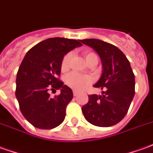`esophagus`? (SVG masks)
Wrapping results in <instances>:
<instances>
[{
	"label": "esophagus",
	"mask_w": 153,
	"mask_h": 153,
	"mask_svg": "<svg viewBox=\"0 0 153 153\" xmlns=\"http://www.w3.org/2000/svg\"><path fill=\"white\" fill-rule=\"evenodd\" d=\"M73 94L74 96H78V95L79 94V92L77 91V90H73Z\"/></svg>",
	"instance_id": "esophagus-1"
}]
</instances>
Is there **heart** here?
Wrapping results in <instances>:
<instances>
[{"mask_svg": "<svg viewBox=\"0 0 153 153\" xmlns=\"http://www.w3.org/2000/svg\"><path fill=\"white\" fill-rule=\"evenodd\" d=\"M84 55L87 63L89 60H91L93 58L97 57L96 54H94V53H89V52H84ZM70 56H71V54L69 53L64 57L61 64L62 69L65 70V69L68 68ZM65 81L66 84H68L69 87L73 88L74 89H78V90H82V89L85 88L87 86H88L89 84H91L92 79L88 75L81 74L76 73V72H73V73H70L66 76Z\"/></svg>", "mask_w": 153, "mask_h": 153, "instance_id": "heart-1", "label": "heart"}]
</instances>
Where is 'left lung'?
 Instances as JSON below:
<instances>
[{
  "label": "left lung",
  "instance_id": "obj_1",
  "mask_svg": "<svg viewBox=\"0 0 153 153\" xmlns=\"http://www.w3.org/2000/svg\"><path fill=\"white\" fill-rule=\"evenodd\" d=\"M80 41L93 48L100 57L102 74L94 87L103 90L101 95H89L82 112L91 124L103 128L114 126L125 117L135 94V77L130 63L112 44L98 39Z\"/></svg>",
  "mask_w": 153,
  "mask_h": 153
}]
</instances>
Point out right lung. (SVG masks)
<instances>
[{
  "label": "right lung",
  "mask_w": 153,
  "mask_h": 153,
  "mask_svg": "<svg viewBox=\"0 0 153 153\" xmlns=\"http://www.w3.org/2000/svg\"><path fill=\"white\" fill-rule=\"evenodd\" d=\"M80 42V39L49 38L32 47L21 62L16 75V97L21 114L37 128H54L65 120L73 92L57 78L64 56L81 46ZM49 89H60L61 94L51 98Z\"/></svg>",
  "instance_id": "1"
}]
</instances>
